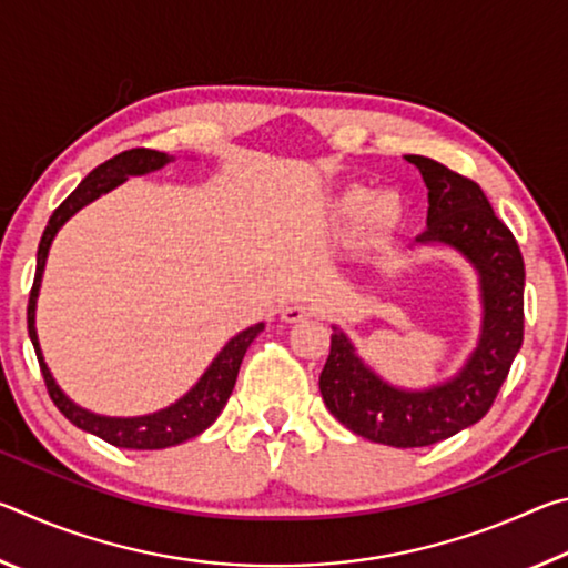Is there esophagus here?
<instances>
[{"label":"esophagus","mask_w":568,"mask_h":568,"mask_svg":"<svg viewBox=\"0 0 568 568\" xmlns=\"http://www.w3.org/2000/svg\"><path fill=\"white\" fill-rule=\"evenodd\" d=\"M313 315V307H307L305 303H291L281 311V321L285 323H303Z\"/></svg>","instance_id":"1"}]
</instances>
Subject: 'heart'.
I'll use <instances>...</instances> for the list:
<instances>
[{
    "label": "heart",
    "mask_w": 568,
    "mask_h": 568,
    "mask_svg": "<svg viewBox=\"0 0 568 568\" xmlns=\"http://www.w3.org/2000/svg\"><path fill=\"white\" fill-rule=\"evenodd\" d=\"M406 203L396 190H376L363 185H348L338 192L333 203V220L343 230L363 227L373 240H386L403 225Z\"/></svg>",
    "instance_id": "1"
}]
</instances>
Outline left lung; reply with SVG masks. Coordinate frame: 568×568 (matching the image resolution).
<instances>
[{
    "label": "left lung",
    "instance_id": "1",
    "mask_svg": "<svg viewBox=\"0 0 568 568\" xmlns=\"http://www.w3.org/2000/svg\"><path fill=\"white\" fill-rule=\"evenodd\" d=\"M428 187L426 230L410 247L454 250L478 281L480 325L456 373L430 386L388 381L333 323L321 373L325 408L355 436L393 448H420L456 436L486 416L524 341V257L474 180L440 162L406 155Z\"/></svg>",
    "mask_w": 568,
    "mask_h": 568
}]
</instances>
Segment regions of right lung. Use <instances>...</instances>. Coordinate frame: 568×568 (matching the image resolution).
Instances as JSON below:
<instances>
[{
  "label": "right lung",
  "mask_w": 568,
  "mask_h": 568,
  "mask_svg": "<svg viewBox=\"0 0 568 568\" xmlns=\"http://www.w3.org/2000/svg\"><path fill=\"white\" fill-rule=\"evenodd\" d=\"M175 160L172 155L158 150H128L114 155L112 160L102 162L100 168H94L88 178H84L77 190L72 192L64 203L54 210L50 223L44 227V235L40 240V250H37V275L30 293V307H27V328H30V341L34 345L37 361H40L42 376L47 383V390L54 400V406L62 410V416L74 423L77 428L88 430V434L98 436L108 444L118 448H132V450H158L170 448L185 440L203 434L205 428L213 426L220 413H223L230 393L235 388L240 363L245 358V351L250 348L257 335L265 331V323H255L250 328L240 331L233 335L220 353L207 365L203 376L197 378L195 386L187 393L170 403V406L145 413V416H102L90 408H82L80 403H74L67 393L60 388V383L54 381L50 365L44 361L40 335H37V297H40L44 265L50 257V247L54 237L64 227L67 220L80 213L84 205L94 203V200L108 195L110 190L120 187L128 178H140L148 172H158Z\"/></svg>",
  "instance_id": "right-lung-1"
}]
</instances>
